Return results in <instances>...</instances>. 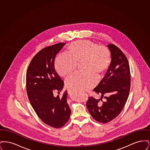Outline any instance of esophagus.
<instances>
[{"mask_svg":"<svg viewBox=\"0 0 150 150\" xmlns=\"http://www.w3.org/2000/svg\"><path fill=\"white\" fill-rule=\"evenodd\" d=\"M73 93H74V92H73V91H70V90H69V91H68V93H69V94H72Z\"/></svg>","mask_w":150,"mask_h":150,"instance_id":"1","label":"esophagus"}]
</instances>
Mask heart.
Wrapping results in <instances>:
<instances>
[{
    "label": "heart",
    "instance_id": "1",
    "mask_svg": "<svg viewBox=\"0 0 150 150\" xmlns=\"http://www.w3.org/2000/svg\"><path fill=\"white\" fill-rule=\"evenodd\" d=\"M67 56L59 54L54 61L57 74L64 77L74 71L77 62L82 61L84 71L78 72L66 80V87L74 91H86L96 85L98 74L102 75L109 67L111 57L110 50L90 40H78L69 44Z\"/></svg>",
    "mask_w": 150,
    "mask_h": 150
}]
</instances>
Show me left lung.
<instances>
[{
	"label": "left lung",
	"instance_id": "8db88e82",
	"mask_svg": "<svg viewBox=\"0 0 150 150\" xmlns=\"http://www.w3.org/2000/svg\"><path fill=\"white\" fill-rule=\"evenodd\" d=\"M111 53V62L104 78L94 91L100 94V99L89 97L86 107L98 122L107 123L114 120L124 107L130 87V72L127 58L114 44L107 45ZM104 95L107 96L104 97ZM104 96L106 99L103 101ZM102 102H101V101Z\"/></svg>",
	"mask_w": 150,
	"mask_h": 150
}]
</instances>
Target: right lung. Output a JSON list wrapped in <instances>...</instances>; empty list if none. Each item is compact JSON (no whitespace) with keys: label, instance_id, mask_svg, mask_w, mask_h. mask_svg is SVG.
Returning a JSON list of instances; mask_svg holds the SVG:
<instances>
[{"label":"right lung","instance_id":"right-lung-1","mask_svg":"<svg viewBox=\"0 0 150 150\" xmlns=\"http://www.w3.org/2000/svg\"><path fill=\"white\" fill-rule=\"evenodd\" d=\"M65 44L58 43L40 50L32 59L26 73V91L32 107L43 122L55 128L63 127L71 114L67 91L61 97L53 94L61 92L64 86L54 63Z\"/></svg>","mask_w":150,"mask_h":150}]
</instances>
